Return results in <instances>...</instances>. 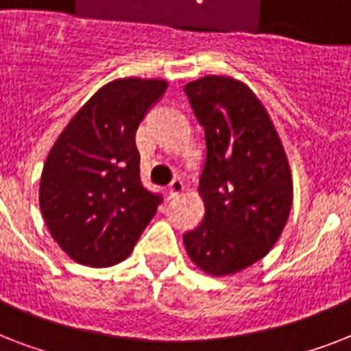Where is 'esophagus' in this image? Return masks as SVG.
<instances>
[{
  "label": "esophagus",
  "instance_id": "esophagus-1",
  "mask_svg": "<svg viewBox=\"0 0 351 351\" xmlns=\"http://www.w3.org/2000/svg\"><path fill=\"white\" fill-rule=\"evenodd\" d=\"M182 191H184V182H182L180 178H175V180L167 186V195H169V198L178 197Z\"/></svg>",
  "mask_w": 351,
  "mask_h": 351
}]
</instances>
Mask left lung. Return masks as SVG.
<instances>
[{"label":"left lung","mask_w":351,"mask_h":351,"mask_svg":"<svg viewBox=\"0 0 351 351\" xmlns=\"http://www.w3.org/2000/svg\"><path fill=\"white\" fill-rule=\"evenodd\" d=\"M184 90L206 140L198 180L206 215L184 233V244L200 269L231 275L266 256L288 222L293 198L288 158L247 85L206 76Z\"/></svg>","instance_id":"obj_1"}]
</instances>
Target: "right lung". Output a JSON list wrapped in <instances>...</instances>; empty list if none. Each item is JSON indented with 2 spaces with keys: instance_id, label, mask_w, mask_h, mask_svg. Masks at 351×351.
Here are the masks:
<instances>
[{
  "instance_id": "right-lung-1",
  "label": "right lung",
  "mask_w": 351,
  "mask_h": 351,
  "mask_svg": "<svg viewBox=\"0 0 351 351\" xmlns=\"http://www.w3.org/2000/svg\"><path fill=\"white\" fill-rule=\"evenodd\" d=\"M165 90L162 80H114L52 145L40 208L52 239L73 261L95 267L125 261L164 200L142 186L134 134Z\"/></svg>"
}]
</instances>
